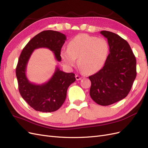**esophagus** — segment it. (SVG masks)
I'll use <instances>...</instances> for the list:
<instances>
[{"label": "esophagus", "instance_id": "esophagus-1", "mask_svg": "<svg viewBox=\"0 0 148 148\" xmlns=\"http://www.w3.org/2000/svg\"><path fill=\"white\" fill-rule=\"evenodd\" d=\"M75 78H76V79H77V80H80V79H82V77H80V76H79L78 75H76Z\"/></svg>", "mask_w": 148, "mask_h": 148}]
</instances>
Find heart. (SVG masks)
I'll use <instances>...</instances> for the list:
<instances>
[{
    "mask_svg": "<svg viewBox=\"0 0 148 148\" xmlns=\"http://www.w3.org/2000/svg\"><path fill=\"white\" fill-rule=\"evenodd\" d=\"M109 46L102 38H96L86 34H78L69 41L67 49H62L60 56L69 67L73 66L75 59L82 72L92 74L99 70L106 60Z\"/></svg>",
    "mask_w": 148,
    "mask_h": 148,
    "instance_id": "1",
    "label": "heart"
}]
</instances>
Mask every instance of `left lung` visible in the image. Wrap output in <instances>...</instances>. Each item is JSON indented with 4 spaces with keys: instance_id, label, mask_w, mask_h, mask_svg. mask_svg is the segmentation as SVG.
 Instances as JSON below:
<instances>
[{
    "instance_id": "obj_1",
    "label": "left lung",
    "mask_w": 148,
    "mask_h": 148,
    "mask_svg": "<svg viewBox=\"0 0 148 148\" xmlns=\"http://www.w3.org/2000/svg\"><path fill=\"white\" fill-rule=\"evenodd\" d=\"M107 39L109 54L102 68L89 77L92 99L101 106L122 100L131 90L136 77V60L129 44L118 34L102 31Z\"/></svg>"
}]
</instances>
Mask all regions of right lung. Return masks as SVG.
Here are the masks:
<instances>
[{
    "instance_id": "obj_1",
    "label": "right lung",
    "mask_w": 148,
    "mask_h": 148,
    "mask_svg": "<svg viewBox=\"0 0 148 148\" xmlns=\"http://www.w3.org/2000/svg\"><path fill=\"white\" fill-rule=\"evenodd\" d=\"M65 40V35L58 31H43L30 40L20 56L16 68L19 92L23 99L36 111L51 112L59 109L66 99L67 89L76 78L74 73H65L57 66L47 82L34 84L26 75L28 60L35 49L45 47L52 51L56 60L60 62L61 48Z\"/></svg>"
}]
</instances>
